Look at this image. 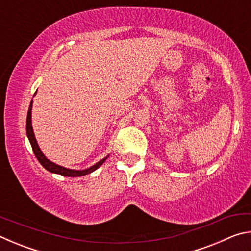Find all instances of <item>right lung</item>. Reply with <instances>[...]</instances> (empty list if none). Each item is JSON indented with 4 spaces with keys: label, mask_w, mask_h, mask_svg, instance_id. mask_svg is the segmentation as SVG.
I'll use <instances>...</instances> for the list:
<instances>
[{
    "label": "right lung",
    "mask_w": 251,
    "mask_h": 251,
    "mask_svg": "<svg viewBox=\"0 0 251 251\" xmlns=\"http://www.w3.org/2000/svg\"><path fill=\"white\" fill-rule=\"evenodd\" d=\"M31 116H32V101H31V104H29L28 112H27L26 134H27L28 141H29V143H31V146H32V150L34 151V154H35L37 160L40 161L42 166H43L46 169V171H49L50 173H54V174H59V175L65 176V177H79V176L87 175V174H91L92 172L96 171V169L99 168L106 159H107V157H105V158L100 160L99 163H96L94 166H92V167L87 168V169H84V171H74V169H69V168L62 167V166H59V165L52 163V161L46 158L43 152L41 151L39 145H37L36 138H35V136H34V131H33V127H32V118H31Z\"/></svg>",
    "instance_id": "1"
}]
</instances>
